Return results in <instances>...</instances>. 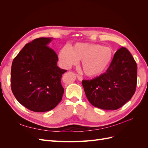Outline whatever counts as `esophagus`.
<instances>
[{
    "label": "esophagus",
    "instance_id": "1",
    "mask_svg": "<svg viewBox=\"0 0 148 148\" xmlns=\"http://www.w3.org/2000/svg\"><path fill=\"white\" fill-rule=\"evenodd\" d=\"M77 78H78L79 81H82V80H83V78L81 77V76H79V75H77Z\"/></svg>",
    "mask_w": 148,
    "mask_h": 148
}]
</instances>
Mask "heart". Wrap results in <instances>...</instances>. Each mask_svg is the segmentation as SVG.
Instances as JSON below:
<instances>
[{"label":"heart","mask_w":148,"mask_h":148,"mask_svg":"<svg viewBox=\"0 0 148 148\" xmlns=\"http://www.w3.org/2000/svg\"><path fill=\"white\" fill-rule=\"evenodd\" d=\"M114 57L112 49L97 44L78 42L70 48L65 46L59 53V61L69 69L82 60V68L88 77H96L109 68Z\"/></svg>","instance_id":"obj_1"}]
</instances>
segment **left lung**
Listing matches in <instances>:
<instances>
[{"label":"left lung","mask_w":148,"mask_h":148,"mask_svg":"<svg viewBox=\"0 0 148 148\" xmlns=\"http://www.w3.org/2000/svg\"><path fill=\"white\" fill-rule=\"evenodd\" d=\"M137 65L125 47L115 52L106 72L82 84L89 102L104 110H116L131 99L136 90Z\"/></svg>","instance_id":"8db88e82"}]
</instances>
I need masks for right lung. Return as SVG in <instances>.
Masks as SVG:
<instances>
[{
    "label": "right lung",
    "instance_id": "obj_1",
    "mask_svg": "<svg viewBox=\"0 0 148 148\" xmlns=\"http://www.w3.org/2000/svg\"><path fill=\"white\" fill-rule=\"evenodd\" d=\"M52 39H34L26 44L12 62L13 95L21 105L36 112L55 108L64 92L61 78L67 70L57 65V55L48 46Z\"/></svg>",
    "mask_w": 148,
    "mask_h": 148
}]
</instances>
